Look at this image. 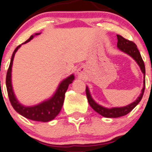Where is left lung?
<instances>
[{"label":"left lung","mask_w":152,"mask_h":152,"mask_svg":"<svg viewBox=\"0 0 152 152\" xmlns=\"http://www.w3.org/2000/svg\"><path fill=\"white\" fill-rule=\"evenodd\" d=\"M117 39H118V42H117V47L120 49L121 50H122L125 53H128V55L131 56V57L135 60V61L137 62V64L140 66L141 71L143 73L144 75V86L143 88L142 89V93L140 94V96L138 97V99L135 101L134 102H133L131 104L128 105V106L123 107H114L111 108V109H107V108H105L104 107L100 106L99 104L95 103L93 101V99H92L90 94H89V89L87 87H86V97H87V100L89 102V105L92 107V109L95 111H96L98 113H99L100 115H102V116L107 117V118H118V117L123 116V115H127L128 113H129L139 103L142 99V96H143L144 91H145V64H144V62L142 60V57L140 55V53L139 51L138 48H137L135 43L132 41H130V40L126 39L124 37H122L120 35H117Z\"/></svg>","instance_id":"obj_1"}]
</instances>
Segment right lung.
Segmentation results:
<instances>
[{
  "instance_id": "1",
  "label": "right lung",
  "mask_w": 152,
  "mask_h": 152,
  "mask_svg": "<svg viewBox=\"0 0 152 152\" xmlns=\"http://www.w3.org/2000/svg\"><path fill=\"white\" fill-rule=\"evenodd\" d=\"M36 35H39V34H36ZM33 38H34V36H31L24 43L28 42ZM20 46L21 45L15 49L12 53L10 66L7 70V77H6V85H7V93H8L10 102L15 110L25 118H29L30 120L38 121V122H49L55 118L61 110L63 102H64L65 93L67 90L69 85L72 83V80L75 79V77L73 75H72L69 77L63 80L59 86L56 93L49 100L45 101L34 107L22 106L21 104L18 103V102L15 99V95L12 91V83H11V71H12V61H13L15 52L19 48Z\"/></svg>"
}]
</instances>
